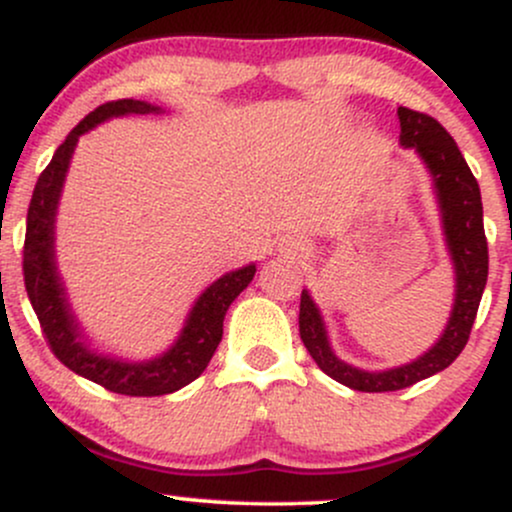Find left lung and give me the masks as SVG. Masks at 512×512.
I'll return each mask as SVG.
<instances>
[{
    "instance_id": "obj_1",
    "label": "left lung",
    "mask_w": 512,
    "mask_h": 512,
    "mask_svg": "<svg viewBox=\"0 0 512 512\" xmlns=\"http://www.w3.org/2000/svg\"><path fill=\"white\" fill-rule=\"evenodd\" d=\"M397 115L399 127H402L399 142L402 146H414L419 151V156L431 170L433 182H436L445 238H448V250L457 274L455 308H452L443 337L424 356L407 363V366L383 370V373H368V370H358L339 361L332 354L322 317L317 313L308 291H303L298 332H301L305 349L322 373L358 392L404 390V387L448 368L469 342L486 276H489V243H486L484 233V207H481L479 182L464 161L462 151L457 149L455 139L436 117L411 108H397Z\"/></svg>"
}]
</instances>
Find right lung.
<instances>
[{
	"label": "right lung",
	"instance_id": "obj_1",
	"mask_svg": "<svg viewBox=\"0 0 512 512\" xmlns=\"http://www.w3.org/2000/svg\"><path fill=\"white\" fill-rule=\"evenodd\" d=\"M151 103L120 98L98 105L93 113L76 125L67 139L57 146L55 156L48 168L40 173L35 190L28 204L26 216V240H23V284H26L28 301L38 315L40 330L45 342L69 370L81 378L93 380L105 390L129 397H156L180 390L187 383L199 378L209 366L216 346L223 334V317L228 305L238 298V293L250 284L255 276V264L221 276L199 296L192 308L187 325L180 339L161 358L146 363H122L115 358H105L88 351L79 339V330L72 313H69L67 298H64L62 281L55 267V211L64 175H67L69 158L79 137L96 127L98 122L115 115H146L156 113Z\"/></svg>",
	"mask_w": 512,
	"mask_h": 512
}]
</instances>
